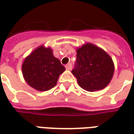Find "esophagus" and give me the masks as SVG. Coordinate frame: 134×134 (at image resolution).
<instances>
[{
	"mask_svg": "<svg viewBox=\"0 0 134 134\" xmlns=\"http://www.w3.org/2000/svg\"><path fill=\"white\" fill-rule=\"evenodd\" d=\"M65 67H66V69H67V70H72V64H70V63H69V64H67L66 66H65Z\"/></svg>",
	"mask_w": 134,
	"mask_h": 134,
	"instance_id": "esophagus-1",
	"label": "esophagus"
}]
</instances>
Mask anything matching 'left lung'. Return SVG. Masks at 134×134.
<instances>
[{
  "label": "left lung",
  "mask_w": 134,
  "mask_h": 134,
  "mask_svg": "<svg viewBox=\"0 0 134 134\" xmlns=\"http://www.w3.org/2000/svg\"><path fill=\"white\" fill-rule=\"evenodd\" d=\"M77 60L72 73L84 90H103L109 84L114 73L112 58L103 49L86 43L77 49Z\"/></svg>",
  "instance_id": "8db88e82"
}]
</instances>
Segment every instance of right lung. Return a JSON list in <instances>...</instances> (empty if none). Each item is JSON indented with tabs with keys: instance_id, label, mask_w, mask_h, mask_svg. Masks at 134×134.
Masks as SVG:
<instances>
[{
	"instance_id": "right-lung-1",
	"label": "right lung",
	"mask_w": 134,
	"mask_h": 134,
	"mask_svg": "<svg viewBox=\"0 0 134 134\" xmlns=\"http://www.w3.org/2000/svg\"><path fill=\"white\" fill-rule=\"evenodd\" d=\"M21 69L29 86L38 91H47L57 85L65 67L54 56L51 47L41 45L25 58Z\"/></svg>"
}]
</instances>
